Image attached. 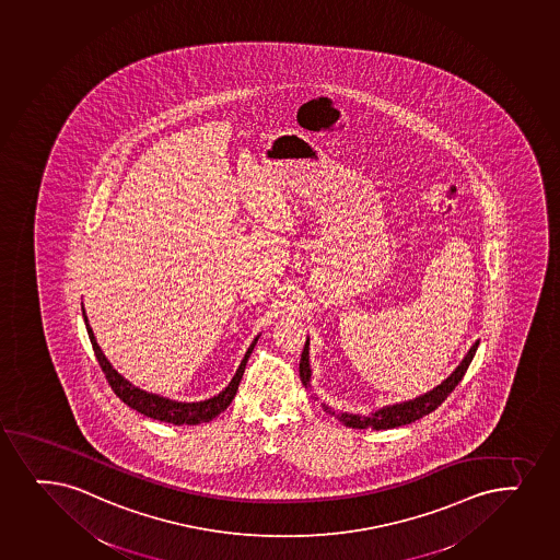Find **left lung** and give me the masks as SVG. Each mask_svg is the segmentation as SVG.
<instances>
[{
	"label": "left lung",
	"instance_id": "left-lung-1",
	"mask_svg": "<svg viewBox=\"0 0 560 560\" xmlns=\"http://www.w3.org/2000/svg\"><path fill=\"white\" fill-rule=\"evenodd\" d=\"M480 340L475 341V346L469 349V353L465 354V359L462 360V364L452 372L451 377L435 386L430 393H425L424 396H418V398L411 399V401H404V404H396V406L383 407L381 411L373 412L370 417H359V415H348V412H341L338 415V420L349 428L354 430H366V428H373V430H390V428H398V425L411 424L418 418L430 415L431 411H435L444 399L451 396L452 390L456 388L457 383L463 380V375L467 372L472 357H475L476 349H478ZM299 372H301V381L304 385L308 386L310 383V362H308V340L304 343L303 357H301V364H299ZM325 411L335 415L328 407H325Z\"/></svg>",
	"mask_w": 560,
	"mask_h": 560
}]
</instances>
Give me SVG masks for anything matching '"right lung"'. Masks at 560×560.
<instances>
[{
    "label": "right lung",
    "instance_id": "1",
    "mask_svg": "<svg viewBox=\"0 0 560 560\" xmlns=\"http://www.w3.org/2000/svg\"><path fill=\"white\" fill-rule=\"evenodd\" d=\"M84 312V308H82ZM85 328H88V335H90L91 346L95 351V357L98 360V366L103 370L106 375L108 385L112 386V390L116 393L117 398L121 399L122 404H127L130 409H136L138 412H142L145 417L154 418V420H161V422H170V424H201V422H209L214 417H219L220 412L224 411L225 407L232 404V399L237 394L238 383L243 380V373H245L246 362L250 357L252 349L256 346V340L252 343L248 351H246L245 359L241 362L237 373L233 375L232 383L225 386L224 390L214 396V398L206 399V401H196V404H180V401H172V399L161 398L156 394L143 393L138 386L130 385L129 381L122 380L121 375L109 366L108 360L104 357L103 351L98 348L97 340L93 336L90 323H88V315L84 312Z\"/></svg>",
    "mask_w": 560,
    "mask_h": 560
}]
</instances>
